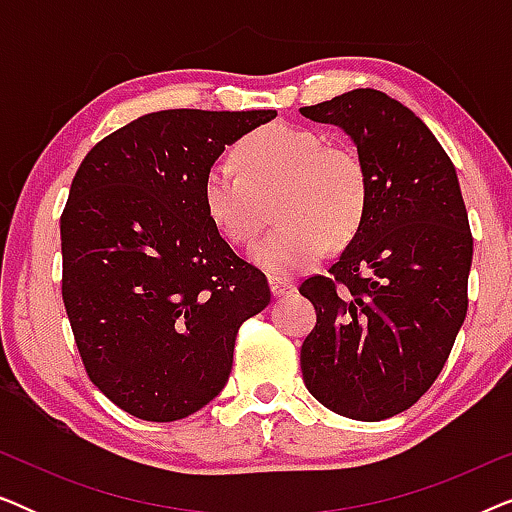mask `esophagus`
Returning <instances> with one entry per match:
<instances>
[{
  "label": "esophagus",
  "mask_w": 512,
  "mask_h": 512,
  "mask_svg": "<svg viewBox=\"0 0 512 512\" xmlns=\"http://www.w3.org/2000/svg\"><path fill=\"white\" fill-rule=\"evenodd\" d=\"M268 284H270V291L275 298H284V296H289V293L296 291V284H293L291 279H284V277L272 275V277H268Z\"/></svg>",
  "instance_id": "obj_1"
}]
</instances>
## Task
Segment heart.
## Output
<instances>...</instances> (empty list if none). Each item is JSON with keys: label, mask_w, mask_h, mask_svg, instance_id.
Returning a JSON list of instances; mask_svg holds the SVG:
<instances>
[{"label": "heart", "mask_w": 512, "mask_h": 512, "mask_svg": "<svg viewBox=\"0 0 512 512\" xmlns=\"http://www.w3.org/2000/svg\"><path fill=\"white\" fill-rule=\"evenodd\" d=\"M235 165L219 160L202 181V205L233 244L254 240L263 200L277 193L279 226L249 251L268 275H298L326 254L328 240L345 244L359 233L368 209V174L361 158L326 146L317 132L275 123L251 132Z\"/></svg>", "instance_id": "b5f03b06"}]
</instances>
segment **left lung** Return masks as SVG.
Instances as JSON below:
<instances>
[{"label": "left lung", "instance_id": "left-lung-1", "mask_svg": "<svg viewBox=\"0 0 512 512\" xmlns=\"http://www.w3.org/2000/svg\"><path fill=\"white\" fill-rule=\"evenodd\" d=\"M300 114L338 125L368 174L359 233L326 277L300 284L317 310L303 380L328 410L380 422L429 391L466 319L473 237L457 170L422 118L380 90Z\"/></svg>", "mask_w": 512, "mask_h": 512}]
</instances>
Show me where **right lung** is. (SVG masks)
I'll return each mask as SVG.
<instances>
[{
  "label": "right lung",
  "instance_id": "add662e5",
  "mask_svg": "<svg viewBox=\"0 0 512 512\" xmlns=\"http://www.w3.org/2000/svg\"><path fill=\"white\" fill-rule=\"evenodd\" d=\"M272 109H165L83 158L60 216L62 300L86 373L118 408L177 422L221 394L268 279L202 205L216 158Z\"/></svg>",
  "mask_w": 512,
  "mask_h": 512
}]
</instances>
